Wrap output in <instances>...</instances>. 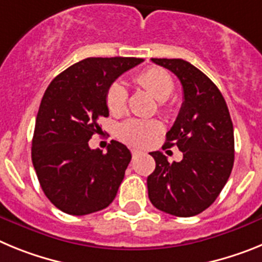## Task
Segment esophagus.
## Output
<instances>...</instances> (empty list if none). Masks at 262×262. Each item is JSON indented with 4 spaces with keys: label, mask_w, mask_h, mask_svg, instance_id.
I'll use <instances>...</instances> for the list:
<instances>
[{
    "label": "esophagus",
    "mask_w": 262,
    "mask_h": 262,
    "mask_svg": "<svg viewBox=\"0 0 262 262\" xmlns=\"http://www.w3.org/2000/svg\"><path fill=\"white\" fill-rule=\"evenodd\" d=\"M131 154H133V157H136V156H139V155L142 154V151H138V149H133V151H131Z\"/></svg>",
    "instance_id": "esophagus-1"
}]
</instances>
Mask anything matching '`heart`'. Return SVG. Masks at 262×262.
Returning <instances> with one entry per match:
<instances>
[{"instance_id":"1","label":"heart","mask_w":262,"mask_h":262,"mask_svg":"<svg viewBox=\"0 0 262 262\" xmlns=\"http://www.w3.org/2000/svg\"><path fill=\"white\" fill-rule=\"evenodd\" d=\"M135 82L147 89L159 101H165L173 93L174 84L168 72L159 67L143 69L135 76ZM128 92L122 82H113L106 92V105L113 114H122L126 110ZM161 126L156 120L128 119L122 123L118 135L123 142L131 145L145 147L151 144L155 136L160 133Z\"/></svg>"}]
</instances>
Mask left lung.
Instances as JSON below:
<instances>
[{
    "label": "left lung",
    "mask_w": 262,
    "mask_h": 262,
    "mask_svg": "<svg viewBox=\"0 0 262 262\" xmlns=\"http://www.w3.org/2000/svg\"><path fill=\"white\" fill-rule=\"evenodd\" d=\"M181 81L184 102L166 133L165 147L177 145L180 163H169L161 152L148 176V196L156 209L189 217L214 203L230 178L235 160L233 126L223 96L200 69L182 59H152Z\"/></svg>",
    "instance_id": "left-lung-1"
}]
</instances>
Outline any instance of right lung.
Instances as JSON below:
<instances>
[{"instance_id": "add662e5", "label": "right lung", "mask_w": 262, "mask_h": 262, "mask_svg": "<svg viewBox=\"0 0 262 262\" xmlns=\"http://www.w3.org/2000/svg\"><path fill=\"white\" fill-rule=\"evenodd\" d=\"M136 57H88L51 81L41 98L31 159L46 196L62 212L86 215L106 209L131 161L128 148L111 140L107 152L90 149L108 117L106 92L122 73L143 62Z\"/></svg>"}]
</instances>
